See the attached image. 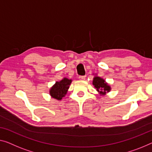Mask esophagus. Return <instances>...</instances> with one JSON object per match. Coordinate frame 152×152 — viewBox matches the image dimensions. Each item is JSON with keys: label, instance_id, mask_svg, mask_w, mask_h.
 Listing matches in <instances>:
<instances>
[{"label": "esophagus", "instance_id": "obj_1", "mask_svg": "<svg viewBox=\"0 0 152 152\" xmlns=\"http://www.w3.org/2000/svg\"><path fill=\"white\" fill-rule=\"evenodd\" d=\"M85 78H86V76H80L78 77L79 80H85Z\"/></svg>", "mask_w": 152, "mask_h": 152}]
</instances>
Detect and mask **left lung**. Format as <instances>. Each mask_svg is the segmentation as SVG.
Instances as JSON below:
<instances>
[{"instance_id": "8db88e82", "label": "left lung", "mask_w": 152, "mask_h": 152, "mask_svg": "<svg viewBox=\"0 0 152 152\" xmlns=\"http://www.w3.org/2000/svg\"><path fill=\"white\" fill-rule=\"evenodd\" d=\"M93 85H94V87L96 89L97 91L99 92V94L102 95V96L105 95L106 93L109 92L111 89L108 84L103 78L97 76L94 78Z\"/></svg>"}]
</instances>
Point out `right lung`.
Wrapping results in <instances>:
<instances>
[{"label":"right lung","mask_w":152,"mask_h":152,"mask_svg":"<svg viewBox=\"0 0 152 152\" xmlns=\"http://www.w3.org/2000/svg\"><path fill=\"white\" fill-rule=\"evenodd\" d=\"M72 81L71 79L64 78L61 81L56 82L50 89V95L52 98L61 100L67 94Z\"/></svg>","instance_id":"add662e5"}]
</instances>
